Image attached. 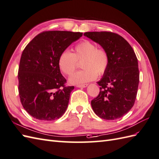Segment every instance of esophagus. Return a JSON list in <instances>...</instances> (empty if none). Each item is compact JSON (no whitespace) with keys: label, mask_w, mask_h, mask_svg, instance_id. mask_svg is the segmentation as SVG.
Returning <instances> with one entry per match:
<instances>
[{"label":"esophagus","mask_w":159,"mask_h":159,"mask_svg":"<svg viewBox=\"0 0 159 159\" xmlns=\"http://www.w3.org/2000/svg\"><path fill=\"white\" fill-rule=\"evenodd\" d=\"M87 85H88V84H76V87H83V88H84V87H87Z\"/></svg>","instance_id":"obj_1"}]
</instances>
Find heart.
<instances>
[{"instance_id":"obj_1","label":"heart","mask_w":159,"mask_h":159,"mask_svg":"<svg viewBox=\"0 0 159 159\" xmlns=\"http://www.w3.org/2000/svg\"><path fill=\"white\" fill-rule=\"evenodd\" d=\"M81 62L82 70L76 72L70 77L73 84H83L93 80L98 75H104L108 68L110 57L108 52L102 48H98L96 44L84 40L75 46L72 53L65 50L58 57V66L66 76L72 75Z\"/></svg>"}]
</instances>
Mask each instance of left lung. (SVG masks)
<instances>
[{"mask_svg": "<svg viewBox=\"0 0 159 159\" xmlns=\"http://www.w3.org/2000/svg\"><path fill=\"white\" fill-rule=\"evenodd\" d=\"M87 37L108 52V68L97 83L99 93L91 100L94 112L105 120L123 116L134 106L139 81L138 59L126 40L112 32H87Z\"/></svg>", "mask_w": 159, "mask_h": 159, "instance_id": "left-lung-1", "label": "left lung"}]
</instances>
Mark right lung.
Masks as SVG:
<instances>
[{"instance_id":"obj_1","label":"right lung","mask_w":159,"mask_h":159,"mask_svg":"<svg viewBox=\"0 0 159 159\" xmlns=\"http://www.w3.org/2000/svg\"><path fill=\"white\" fill-rule=\"evenodd\" d=\"M82 36L79 32L44 31L25 47L18 69V91L22 106L34 119L53 120L66 112L75 87L66 86L58 57Z\"/></svg>"}]
</instances>
